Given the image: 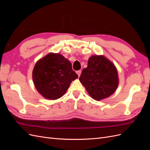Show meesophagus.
<instances>
[{
  "instance_id": "esophagus-1",
  "label": "esophagus",
  "mask_w": 150,
  "mask_h": 150,
  "mask_svg": "<svg viewBox=\"0 0 150 150\" xmlns=\"http://www.w3.org/2000/svg\"><path fill=\"white\" fill-rule=\"evenodd\" d=\"M76 73H77V74L78 75V77H79V76H80V75H81V70L78 71L76 72Z\"/></svg>"
}]
</instances>
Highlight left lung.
<instances>
[{
  "label": "left lung",
  "instance_id": "1",
  "mask_svg": "<svg viewBox=\"0 0 150 150\" xmlns=\"http://www.w3.org/2000/svg\"><path fill=\"white\" fill-rule=\"evenodd\" d=\"M79 81L91 97L96 101L114 93L119 84L118 73L113 63L103 55L91 56Z\"/></svg>",
  "mask_w": 150,
  "mask_h": 150
}]
</instances>
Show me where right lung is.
<instances>
[{"mask_svg": "<svg viewBox=\"0 0 150 150\" xmlns=\"http://www.w3.org/2000/svg\"><path fill=\"white\" fill-rule=\"evenodd\" d=\"M78 78L70 61L58 53L50 52L40 59L33 71L35 88L44 98L52 100L61 98Z\"/></svg>", "mask_w": 150, "mask_h": 150, "instance_id": "obj_1", "label": "right lung"}]
</instances>
